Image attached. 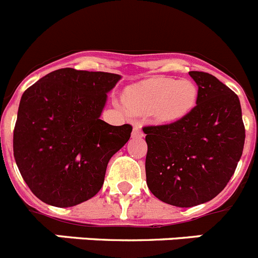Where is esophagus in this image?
<instances>
[{"instance_id": "esophagus-1", "label": "esophagus", "mask_w": 258, "mask_h": 258, "mask_svg": "<svg viewBox=\"0 0 258 258\" xmlns=\"http://www.w3.org/2000/svg\"><path fill=\"white\" fill-rule=\"evenodd\" d=\"M133 138H142L143 137V132H142V127L141 125L136 124L133 127V133H132Z\"/></svg>"}]
</instances>
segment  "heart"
<instances>
[{
  "label": "heart",
  "instance_id": "1",
  "mask_svg": "<svg viewBox=\"0 0 258 258\" xmlns=\"http://www.w3.org/2000/svg\"><path fill=\"white\" fill-rule=\"evenodd\" d=\"M197 93L196 84L188 79L151 78L127 87L122 102L134 115H152L158 121H174L192 110Z\"/></svg>",
  "mask_w": 258,
  "mask_h": 258
}]
</instances>
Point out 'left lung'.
<instances>
[{
	"mask_svg": "<svg viewBox=\"0 0 258 258\" xmlns=\"http://www.w3.org/2000/svg\"><path fill=\"white\" fill-rule=\"evenodd\" d=\"M189 75L198 86L197 105L178 121L143 127L148 188L176 207L216 197L237 169L245 138L237 94L209 73Z\"/></svg>",
	"mask_w": 258,
	"mask_h": 258,
	"instance_id": "obj_1",
	"label": "left lung"
}]
</instances>
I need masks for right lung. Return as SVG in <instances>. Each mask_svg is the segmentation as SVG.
I'll return each instance as SVG.
<instances>
[{
  "label": "right lung",
  "mask_w": 258,
  "mask_h": 258,
  "mask_svg": "<svg viewBox=\"0 0 258 258\" xmlns=\"http://www.w3.org/2000/svg\"><path fill=\"white\" fill-rule=\"evenodd\" d=\"M117 74L58 69L23 93L14 129V157L35 197L72 207L100 192L110 158L132 125L100 119Z\"/></svg>",
  "instance_id": "obj_1"
}]
</instances>
